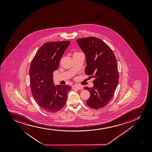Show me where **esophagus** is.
Listing matches in <instances>:
<instances>
[{"label": "esophagus", "mask_w": 152, "mask_h": 152, "mask_svg": "<svg viewBox=\"0 0 152 152\" xmlns=\"http://www.w3.org/2000/svg\"><path fill=\"white\" fill-rule=\"evenodd\" d=\"M72 88L73 89H76V90H82L83 88L82 86H76L74 85L73 87H72Z\"/></svg>", "instance_id": "1"}]
</instances>
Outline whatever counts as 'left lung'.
<instances>
[{"label":"left lung","mask_w":152,"mask_h":152,"mask_svg":"<svg viewBox=\"0 0 152 152\" xmlns=\"http://www.w3.org/2000/svg\"><path fill=\"white\" fill-rule=\"evenodd\" d=\"M86 55L85 73L95 78L92 88L85 87L90 93L87 104L98 110L112 100L119 82V72L115 55L110 47L100 39L87 37L77 39Z\"/></svg>","instance_id":"obj_1"}]
</instances>
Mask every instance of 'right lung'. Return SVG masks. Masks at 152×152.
Instances as JSON below:
<instances>
[{"label": "right lung", "instance_id": "1", "mask_svg": "<svg viewBox=\"0 0 152 152\" xmlns=\"http://www.w3.org/2000/svg\"><path fill=\"white\" fill-rule=\"evenodd\" d=\"M69 41L51 42L44 44L32 60L29 69L32 95L41 108L54 113L64 107L67 94L72 89L68 85H54L53 72L57 69Z\"/></svg>", "mask_w": 152, "mask_h": 152}]
</instances>
